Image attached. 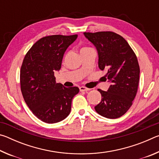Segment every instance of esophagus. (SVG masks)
<instances>
[{
	"label": "esophagus",
	"mask_w": 159,
	"mask_h": 159,
	"mask_svg": "<svg viewBox=\"0 0 159 159\" xmlns=\"http://www.w3.org/2000/svg\"><path fill=\"white\" fill-rule=\"evenodd\" d=\"M79 89H80V92H83V91H88V90H90L89 88H86V87H84V86H81V87H80Z\"/></svg>",
	"instance_id": "34e87169"
}]
</instances>
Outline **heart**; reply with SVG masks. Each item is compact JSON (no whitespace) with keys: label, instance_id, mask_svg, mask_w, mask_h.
<instances>
[{"label":"heart","instance_id":"obj_1","mask_svg":"<svg viewBox=\"0 0 159 159\" xmlns=\"http://www.w3.org/2000/svg\"><path fill=\"white\" fill-rule=\"evenodd\" d=\"M87 48H82V49H81V50H85V49H87Z\"/></svg>","mask_w":159,"mask_h":159}]
</instances>
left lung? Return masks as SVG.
Here are the masks:
<instances>
[{"label": "left lung", "instance_id": "1", "mask_svg": "<svg viewBox=\"0 0 159 159\" xmlns=\"http://www.w3.org/2000/svg\"><path fill=\"white\" fill-rule=\"evenodd\" d=\"M84 35L96 47L99 68L107 70L105 76L111 83L108 91L98 89L102 99L95 111L104 117L119 118L130 109L138 93L140 72L138 58L128 42L114 32Z\"/></svg>", "mask_w": 159, "mask_h": 159}]
</instances>
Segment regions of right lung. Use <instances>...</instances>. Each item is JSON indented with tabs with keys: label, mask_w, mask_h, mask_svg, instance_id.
I'll return each instance as SVG.
<instances>
[{
	"label": "right lung",
	"mask_w": 159,
	"mask_h": 159,
	"mask_svg": "<svg viewBox=\"0 0 159 159\" xmlns=\"http://www.w3.org/2000/svg\"><path fill=\"white\" fill-rule=\"evenodd\" d=\"M78 35H52L42 38L26 54L20 69V88L32 113L47 123L60 122L71 111L78 87L56 83L55 71L61 68L64 52Z\"/></svg>",
	"instance_id": "right-lung-1"
}]
</instances>
